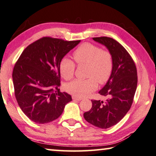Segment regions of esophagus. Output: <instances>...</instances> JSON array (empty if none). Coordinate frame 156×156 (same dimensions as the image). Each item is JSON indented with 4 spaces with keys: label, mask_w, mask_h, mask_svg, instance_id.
<instances>
[{
    "label": "esophagus",
    "mask_w": 156,
    "mask_h": 156,
    "mask_svg": "<svg viewBox=\"0 0 156 156\" xmlns=\"http://www.w3.org/2000/svg\"><path fill=\"white\" fill-rule=\"evenodd\" d=\"M72 98H73V100H78V101H80V100H82V98H79V97H76V96H75V95H73V97H72Z\"/></svg>",
    "instance_id": "1"
}]
</instances>
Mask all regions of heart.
Returning <instances> with one entry per match:
<instances>
[{"instance_id": "1", "label": "heart", "mask_w": 156, "mask_h": 156, "mask_svg": "<svg viewBox=\"0 0 156 156\" xmlns=\"http://www.w3.org/2000/svg\"><path fill=\"white\" fill-rule=\"evenodd\" d=\"M73 58L79 66H88L85 80H76L66 86V90L77 97H84L96 89L98 82L104 84L109 80L113 70V56L108 50L101 49L91 43H83L73 53ZM62 77L70 80L74 77L75 64L70 59L64 58L59 65Z\"/></svg>"}]
</instances>
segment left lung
<instances>
[{"mask_svg": "<svg viewBox=\"0 0 156 156\" xmlns=\"http://www.w3.org/2000/svg\"><path fill=\"white\" fill-rule=\"evenodd\" d=\"M105 45L113 56V70L105 86L99 91L106 101L92 100V107L83 114L85 120L100 128L116 125L130 109L137 86L135 62L126 49L116 40L108 37H93Z\"/></svg>", "mask_w": 156, "mask_h": 156, "instance_id": "obj_1", "label": "left lung"}]
</instances>
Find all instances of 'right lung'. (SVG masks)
<instances>
[{
    "mask_svg": "<svg viewBox=\"0 0 156 156\" xmlns=\"http://www.w3.org/2000/svg\"><path fill=\"white\" fill-rule=\"evenodd\" d=\"M80 41L44 37L21 53L13 69L14 94L19 106L31 121L40 124L54 121L72 100L70 95L58 88L59 65Z\"/></svg>",
    "mask_w": 156,
    "mask_h": 156,
    "instance_id": "obj_1",
    "label": "right lung"
}]
</instances>
